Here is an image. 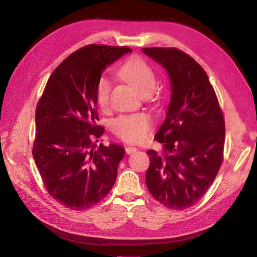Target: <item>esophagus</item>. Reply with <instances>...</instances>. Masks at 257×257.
Segmentation results:
<instances>
[{
    "label": "esophagus",
    "mask_w": 257,
    "mask_h": 257,
    "mask_svg": "<svg viewBox=\"0 0 257 257\" xmlns=\"http://www.w3.org/2000/svg\"><path fill=\"white\" fill-rule=\"evenodd\" d=\"M138 151V148L134 147V146H126L125 147V153L126 154H133Z\"/></svg>",
    "instance_id": "esophagus-1"
}]
</instances>
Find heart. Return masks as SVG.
<instances>
[{
  "label": "heart",
  "instance_id": "heart-1",
  "mask_svg": "<svg viewBox=\"0 0 257 257\" xmlns=\"http://www.w3.org/2000/svg\"><path fill=\"white\" fill-rule=\"evenodd\" d=\"M117 76L131 83L141 95H150L156 88L157 78L153 68L140 57H131L118 68ZM111 84L105 77H101L95 87V101L102 110L109 106ZM152 126V117L145 112L126 114L113 121L112 130L117 138L130 143L145 139Z\"/></svg>",
  "mask_w": 257,
  "mask_h": 257
}]
</instances>
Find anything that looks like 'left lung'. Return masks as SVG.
<instances>
[{
	"mask_svg": "<svg viewBox=\"0 0 257 257\" xmlns=\"http://www.w3.org/2000/svg\"><path fill=\"white\" fill-rule=\"evenodd\" d=\"M167 70L172 95L155 139L161 152L150 150L145 181L163 206L185 210L212 185L223 161L225 124L214 89L198 62L177 48H143Z\"/></svg>",
	"mask_w": 257,
	"mask_h": 257,
	"instance_id": "8db88e82",
	"label": "left lung"
}]
</instances>
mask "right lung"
Here are the masks:
<instances>
[{
    "instance_id": "add662e5",
    "label": "right lung",
    "mask_w": 257,
    "mask_h": 257,
    "mask_svg": "<svg viewBox=\"0 0 257 257\" xmlns=\"http://www.w3.org/2000/svg\"><path fill=\"white\" fill-rule=\"evenodd\" d=\"M131 51L94 44L78 49L51 73L38 101L33 157L49 195L70 210L99 203L116 180L125 152L95 145L104 133L96 125L95 87L106 66Z\"/></svg>"
}]
</instances>
